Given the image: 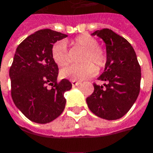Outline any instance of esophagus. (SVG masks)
<instances>
[{
    "label": "esophagus",
    "instance_id": "34e87169",
    "mask_svg": "<svg viewBox=\"0 0 153 153\" xmlns=\"http://www.w3.org/2000/svg\"><path fill=\"white\" fill-rule=\"evenodd\" d=\"M72 85L73 86H80L81 85V82H79V81H75V80H72Z\"/></svg>",
    "mask_w": 153,
    "mask_h": 153
}]
</instances>
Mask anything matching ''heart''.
Instances as JSON below:
<instances>
[{
	"label": "heart",
	"mask_w": 153,
	"mask_h": 153,
	"mask_svg": "<svg viewBox=\"0 0 153 153\" xmlns=\"http://www.w3.org/2000/svg\"><path fill=\"white\" fill-rule=\"evenodd\" d=\"M71 45L85 50V53L81 59L80 65H70L63 68L60 75L63 78L69 79L71 80H85L94 76L97 73L96 66H103L106 63L105 51L99 47V43L96 38L89 35H81L77 36L72 42ZM51 57L53 61L59 66H65L70 62L69 52L65 42L59 41L56 43L51 49Z\"/></svg>",
	"instance_id": "obj_1"
}]
</instances>
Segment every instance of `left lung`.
Listing matches in <instances>:
<instances>
[{
  "mask_svg": "<svg viewBox=\"0 0 153 153\" xmlns=\"http://www.w3.org/2000/svg\"><path fill=\"white\" fill-rule=\"evenodd\" d=\"M103 40L107 60L104 72L98 79L103 86L94 84V93L87 98L91 111L106 120L123 117L135 103L140 91L141 68L131 45L109 29L91 34Z\"/></svg>",
  "mask_w": 153,
  "mask_h": 153,
  "instance_id": "obj_1",
  "label": "left lung"
}]
</instances>
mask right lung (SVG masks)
<instances>
[{"label": "right lung", "instance_id": "add662e5", "mask_svg": "<svg viewBox=\"0 0 153 153\" xmlns=\"http://www.w3.org/2000/svg\"><path fill=\"white\" fill-rule=\"evenodd\" d=\"M67 35L40 30L26 37L16 48L9 69L11 95L16 108L30 121L47 123L59 117L65 106L68 79L57 82L58 65L51 57L53 45ZM52 86L51 90L47 85Z\"/></svg>", "mask_w": 153, "mask_h": 153}]
</instances>
